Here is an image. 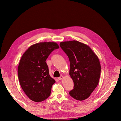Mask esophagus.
Segmentation results:
<instances>
[{
	"label": "esophagus",
	"instance_id": "obj_1",
	"mask_svg": "<svg viewBox=\"0 0 121 121\" xmlns=\"http://www.w3.org/2000/svg\"><path fill=\"white\" fill-rule=\"evenodd\" d=\"M63 78H64V77H63L62 76H60V77L58 78V79H59V80H62V79H63Z\"/></svg>",
	"mask_w": 121,
	"mask_h": 121
}]
</instances>
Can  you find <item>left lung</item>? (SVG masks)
<instances>
[{
  "label": "left lung",
  "instance_id": "obj_1",
  "mask_svg": "<svg viewBox=\"0 0 121 121\" xmlns=\"http://www.w3.org/2000/svg\"><path fill=\"white\" fill-rule=\"evenodd\" d=\"M60 45L70 64L69 74L74 89L69 94L78 100L88 99L99 82L101 66L98 57L89 46L75 40L61 42Z\"/></svg>",
  "mask_w": 121,
  "mask_h": 121
}]
</instances>
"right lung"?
Listing matches in <instances>:
<instances>
[{
  "mask_svg": "<svg viewBox=\"0 0 121 121\" xmlns=\"http://www.w3.org/2000/svg\"><path fill=\"white\" fill-rule=\"evenodd\" d=\"M59 48L56 42H40L30 46L22 55L18 67L19 81L28 98L35 102L47 99L56 82L46 62L52 52Z\"/></svg>",
  "mask_w": 121,
  "mask_h": 121,
  "instance_id": "right-lung-1",
  "label": "right lung"
}]
</instances>
